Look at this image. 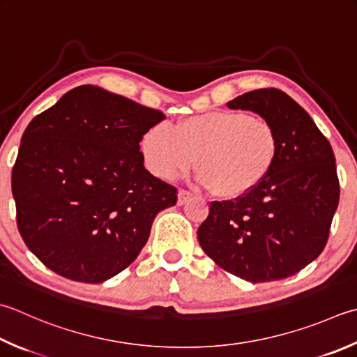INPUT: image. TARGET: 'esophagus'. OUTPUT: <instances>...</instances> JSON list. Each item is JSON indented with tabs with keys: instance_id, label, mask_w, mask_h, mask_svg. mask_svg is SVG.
I'll return each mask as SVG.
<instances>
[{
	"instance_id": "1",
	"label": "esophagus",
	"mask_w": 357,
	"mask_h": 357,
	"mask_svg": "<svg viewBox=\"0 0 357 357\" xmlns=\"http://www.w3.org/2000/svg\"><path fill=\"white\" fill-rule=\"evenodd\" d=\"M192 198V193L187 190H179L178 192V206H183L185 202Z\"/></svg>"
}]
</instances>
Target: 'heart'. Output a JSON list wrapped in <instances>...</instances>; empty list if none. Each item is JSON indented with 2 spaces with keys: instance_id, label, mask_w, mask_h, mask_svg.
<instances>
[{
  "instance_id": "1",
  "label": "heart",
  "mask_w": 357,
  "mask_h": 357,
  "mask_svg": "<svg viewBox=\"0 0 357 357\" xmlns=\"http://www.w3.org/2000/svg\"><path fill=\"white\" fill-rule=\"evenodd\" d=\"M274 127L240 111H208L173 128L155 125L141 141L144 162L155 176L174 179L197 158V181L220 198H240L268 176L278 153Z\"/></svg>"
}]
</instances>
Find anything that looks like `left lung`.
<instances>
[{
    "label": "left lung",
    "mask_w": 357,
    "mask_h": 357,
    "mask_svg": "<svg viewBox=\"0 0 357 357\" xmlns=\"http://www.w3.org/2000/svg\"><path fill=\"white\" fill-rule=\"evenodd\" d=\"M261 116L278 136L263 183L235 201H213L198 229L204 252L246 282L288 278L322 254L339 204L336 158L311 116L275 88L227 102Z\"/></svg>",
    "instance_id": "1"
}]
</instances>
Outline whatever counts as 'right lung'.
<instances>
[{"mask_svg":"<svg viewBox=\"0 0 357 357\" xmlns=\"http://www.w3.org/2000/svg\"><path fill=\"white\" fill-rule=\"evenodd\" d=\"M165 116L94 86L32 119L12 170L26 246L59 275L102 283L136 260L176 188L144 167L139 142Z\"/></svg>","mask_w":357,"mask_h":357,"instance_id":"add662e5","label":"right lung"}]
</instances>
